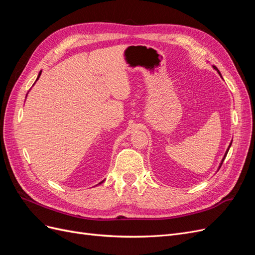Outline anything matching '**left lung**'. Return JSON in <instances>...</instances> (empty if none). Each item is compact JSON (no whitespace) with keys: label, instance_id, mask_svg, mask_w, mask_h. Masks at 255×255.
Returning a JSON list of instances; mask_svg holds the SVG:
<instances>
[{"label":"left lung","instance_id":"8db88e82","mask_svg":"<svg viewBox=\"0 0 255 255\" xmlns=\"http://www.w3.org/2000/svg\"><path fill=\"white\" fill-rule=\"evenodd\" d=\"M213 68L215 69V70L216 71H217L218 73H219V75L221 76V78H222V75H221V73L219 72V70H218V69L217 68H216L215 66H213ZM231 144H232V141H231L230 142V144H229V146H228V149H227V151H226V153H225V155H223V157H222V159H221V161H220V165H219V167H218V170H219V169H220V167H221V165H222V163H223V160H225V158H226V156H227V154H228V152H229V150H230V148H231Z\"/></svg>","mask_w":255,"mask_h":255}]
</instances>
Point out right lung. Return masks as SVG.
<instances>
[{
	"mask_svg": "<svg viewBox=\"0 0 255 255\" xmlns=\"http://www.w3.org/2000/svg\"><path fill=\"white\" fill-rule=\"evenodd\" d=\"M41 72H42V71H41V70H40V72H39V73H38V76H37V80H36V82H37V81H38V80H39V78H40V75H41ZM36 82H35V83H36ZM35 83H34V84H35ZM26 97H27V95H26ZM103 182H104V180H103V181H102V182H100V183H99V184H102V183H103ZM99 184H98V185H99Z\"/></svg>",
	"mask_w": 255,
	"mask_h": 255,
	"instance_id": "1",
	"label": "right lung"
}]
</instances>
